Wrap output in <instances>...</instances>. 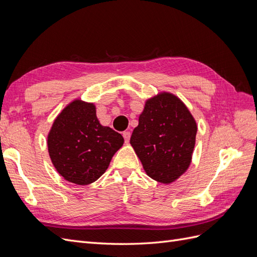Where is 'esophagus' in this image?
I'll return each instance as SVG.
<instances>
[{
    "instance_id": "obj_1",
    "label": "esophagus",
    "mask_w": 257,
    "mask_h": 257,
    "mask_svg": "<svg viewBox=\"0 0 257 257\" xmlns=\"http://www.w3.org/2000/svg\"><path fill=\"white\" fill-rule=\"evenodd\" d=\"M123 138H124V141H125V143H128L130 142V138H131V132L130 131H125V132H123Z\"/></svg>"
}]
</instances>
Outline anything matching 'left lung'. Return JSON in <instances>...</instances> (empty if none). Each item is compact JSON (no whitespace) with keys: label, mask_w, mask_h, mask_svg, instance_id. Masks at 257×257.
Instances as JSON below:
<instances>
[{"label":"left lung","mask_w":257,"mask_h":257,"mask_svg":"<svg viewBox=\"0 0 257 257\" xmlns=\"http://www.w3.org/2000/svg\"><path fill=\"white\" fill-rule=\"evenodd\" d=\"M196 132V122L181 100L162 93L147 100L130 143L147 175L170 183L190 166Z\"/></svg>","instance_id":"left-lung-1"}]
</instances>
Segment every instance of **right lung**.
Listing matches in <instances>:
<instances>
[{
    "label": "right lung",
    "instance_id": "right-lung-1",
    "mask_svg": "<svg viewBox=\"0 0 257 257\" xmlns=\"http://www.w3.org/2000/svg\"><path fill=\"white\" fill-rule=\"evenodd\" d=\"M123 142L118 132L100 125L94 105L75 100L54 120L48 150L53 166L65 180L85 185L105 173Z\"/></svg>",
    "mask_w": 257,
    "mask_h": 257
}]
</instances>
